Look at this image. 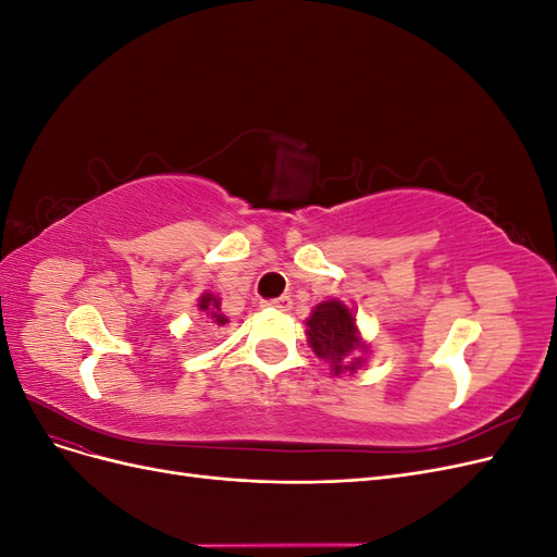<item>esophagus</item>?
<instances>
[{
  "mask_svg": "<svg viewBox=\"0 0 557 557\" xmlns=\"http://www.w3.org/2000/svg\"><path fill=\"white\" fill-rule=\"evenodd\" d=\"M269 307H274V309H278V311H290V307H293V299L283 295V297H276V299L269 301Z\"/></svg>",
  "mask_w": 557,
  "mask_h": 557,
  "instance_id": "esophagus-1",
  "label": "esophagus"
}]
</instances>
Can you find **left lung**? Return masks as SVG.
Wrapping results in <instances>:
<instances>
[{"label": "left lung", "mask_w": 557, "mask_h": 557, "mask_svg": "<svg viewBox=\"0 0 557 557\" xmlns=\"http://www.w3.org/2000/svg\"><path fill=\"white\" fill-rule=\"evenodd\" d=\"M307 339L315 356L330 364L334 376L356 374L369 352L356 313L342 299H325L313 307L307 318Z\"/></svg>", "instance_id": "1"}]
</instances>
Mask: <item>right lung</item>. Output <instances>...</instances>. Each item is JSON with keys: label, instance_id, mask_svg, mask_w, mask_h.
Segmentation results:
<instances>
[{"label": "right lung", "instance_id": "add662e5", "mask_svg": "<svg viewBox=\"0 0 557 557\" xmlns=\"http://www.w3.org/2000/svg\"><path fill=\"white\" fill-rule=\"evenodd\" d=\"M197 307H199L201 315L207 318V323H211L215 327H223L225 323H230V318L223 313L221 297H215L213 293H201L197 299Z\"/></svg>", "mask_w": 557, "mask_h": 557}]
</instances>
